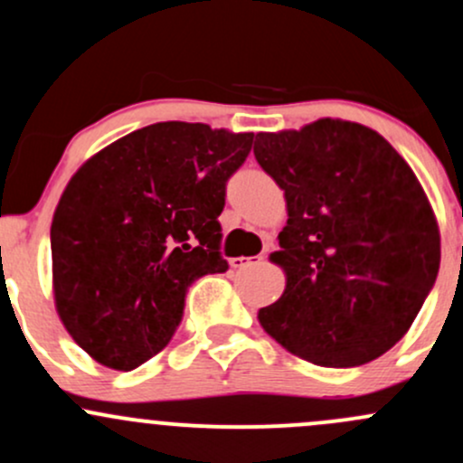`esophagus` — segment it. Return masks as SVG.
Returning a JSON list of instances; mask_svg holds the SVG:
<instances>
[{"mask_svg":"<svg viewBox=\"0 0 463 463\" xmlns=\"http://www.w3.org/2000/svg\"><path fill=\"white\" fill-rule=\"evenodd\" d=\"M230 265L233 269H245V267L253 265V258H247V256H238V258H232Z\"/></svg>","mask_w":463,"mask_h":463,"instance_id":"34e87169","label":"esophagus"}]
</instances>
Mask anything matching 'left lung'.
Returning <instances> with one entry per match:
<instances>
[{
  "label": "left lung",
  "mask_w": 463,
  "mask_h": 463,
  "mask_svg": "<svg viewBox=\"0 0 463 463\" xmlns=\"http://www.w3.org/2000/svg\"><path fill=\"white\" fill-rule=\"evenodd\" d=\"M253 156L285 190L269 260L285 291L258 311L278 345L317 366H360L406 335L439 271L424 187L382 134L342 118L258 132Z\"/></svg>",
  "instance_id": "obj_1"
}]
</instances>
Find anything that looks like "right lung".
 <instances>
[{
    "label": "right lung",
    "mask_w": 463,
    "mask_h": 463,
    "mask_svg": "<svg viewBox=\"0 0 463 463\" xmlns=\"http://www.w3.org/2000/svg\"><path fill=\"white\" fill-rule=\"evenodd\" d=\"M251 132L165 121L88 158L51 227L54 309L92 360L132 371L170 342L187 287L222 273L225 183Z\"/></svg>",
    "instance_id": "add662e5"
}]
</instances>
